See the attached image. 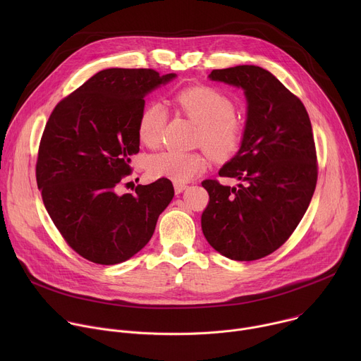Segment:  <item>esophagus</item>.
I'll use <instances>...</instances> for the list:
<instances>
[{
    "instance_id": "esophagus-1",
    "label": "esophagus",
    "mask_w": 361,
    "mask_h": 361,
    "mask_svg": "<svg viewBox=\"0 0 361 361\" xmlns=\"http://www.w3.org/2000/svg\"><path fill=\"white\" fill-rule=\"evenodd\" d=\"M185 184H180V183H174V190H176V192L177 194H180V192H183L184 190H185Z\"/></svg>"
}]
</instances>
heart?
Wrapping results in <instances>:
<instances>
[{
	"instance_id": "b5f03b06",
	"label": "heart",
	"mask_w": 361,
	"mask_h": 361,
	"mask_svg": "<svg viewBox=\"0 0 361 361\" xmlns=\"http://www.w3.org/2000/svg\"><path fill=\"white\" fill-rule=\"evenodd\" d=\"M177 110L200 126L197 144L207 148L216 160H226L240 148L244 135V123L234 113L230 97L209 85L183 88L174 95ZM167 111L159 102L147 104L138 118V137L148 147H157L164 134ZM209 167L205 151L178 152L161 151L147 161L149 174L156 178H169L184 184Z\"/></svg>"
}]
</instances>
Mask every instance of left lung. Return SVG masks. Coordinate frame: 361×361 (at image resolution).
I'll return each instance as SVG.
<instances>
[{"label": "left lung", "mask_w": 361, "mask_h": 361, "mask_svg": "<svg viewBox=\"0 0 361 361\" xmlns=\"http://www.w3.org/2000/svg\"><path fill=\"white\" fill-rule=\"evenodd\" d=\"M210 78L241 87L248 107L241 147L219 173L243 184L201 183L210 195L201 228L228 259L259 260L290 238L314 194L319 164L312 123L301 99L262 67L213 70Z\"/></svg>", "instance_id": "obj_1"}]
</instances>
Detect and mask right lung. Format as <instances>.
I'll use <instances>...</instances> for the list:
<instances>
[{"label": "right lung", "instance_id": "add662e5", "mask_svg": "<svg viewBox=\"0 0 361 361\" xmlns=\"http://www.w3.org/2000/svg\"><path fill=\"white\" fill-rule=\"evenodd\" d=\"M174 77L151 68L102 70L64 97L45 124L37 185L66 243L88 262L111 266L137 254L174 197L169 178L116 194L140 151L144 97Z\"/></svg>", "mask_w": 361, "mask_h": 361}]
</instances>
